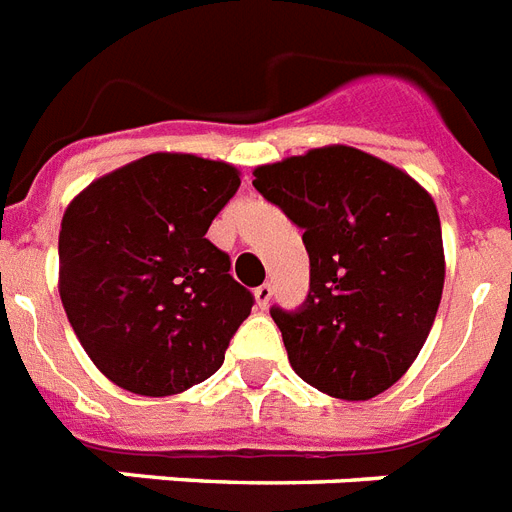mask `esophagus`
I'll list each match as a JSON object with an SVG mask.
<instances>
[{
    "mask_svg": "<svg viewBox=\"0 0 512 512\" xmlns=\"http://www.w3.org/2000/svg\"><path fill=\"white\" fill-rule=\"evenodd\" d=\"M272 293H275V288H272L269 282L259 285V288L253 290V296H256V306H259V309H267L269 301H272Z\"/></svg>",
    "mask_w": 512,
    "mask_h": 512,
    "instance_id": "34e87169",
    "label": "esophagus"
}]
</instances>
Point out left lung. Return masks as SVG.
I'll return each instance as SVG.
<instances>
[{
	"instance_id": "left-lung-1",
	"label": "left lung",
	"mask_w": 512,
	"mask_h": 512,
	"mask_svg": "<svg viewBox=\"0 0 512 512\" xmlns=\"http://www.w3.org/2000/svg\"><path fill=\"white\" fill-rule=\"evenodd\" d=\"M253 187L304 230L309 296L272 309L290 367L335 399L383 394L418 359L444 290L436 203L407 171L349 145L253 171Z\"/></svg>"
}]
</instances>
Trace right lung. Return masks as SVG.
I'll list each match as a JSON object with an SVG mask.
<instances>
[{"mask_svg":"<svg viewBox=\"0 0 512 512\" xmlns=\"http://www.w3.org/2000/svg\"><path fill=\"white\" fill-rule=\"evenodd\" d=\"M240 171L190 153H150L68 203L60 301L94 367L140 396L211 378L253 296L206 237Z\"/></svg>","mask_w":512,"mask_h":512,"instance_id":"obj_1","label":"right lung"}]
</instances>
